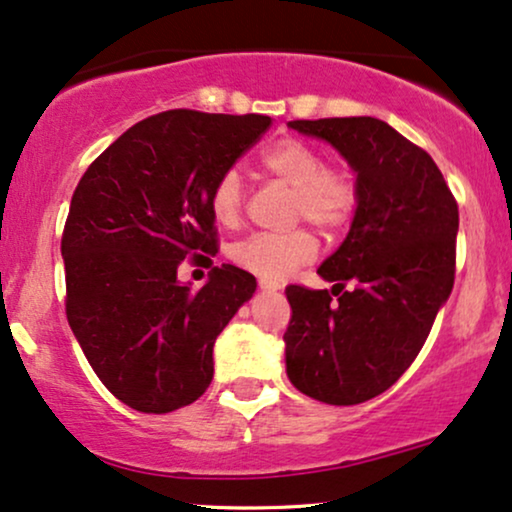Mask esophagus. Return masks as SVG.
Returning <instances> with one entry per match:
<instances>
[{
  "label": "esophagus",
  "instance_id": "34e87169",
  "mask_svg": "<svg viewBox=\"0 0 512 512\" xmlns=\"http://www.w3.org/2000/svg\"><path fill=\"white\" fill-rule=\"evenodd\" d=\"M260 288L262 290H278V283H274V281H269V278H260Z\"/></svg>",
  "mask_w": 512,
  "mask_h": 512
}]
</instances>
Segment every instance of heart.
<instances>
[{"mask_svg":"<svg viewBox=\"0 0 512 512\" xmlns=\"http://www.w3.org/2000/svg\"><path fill=\"white\" fill-rule=\"evenodd\" d=\"M267 177L290 186V222H312L323 234H338L352 222L361 203V186L354 167L326 163L323 151L312 141L283 137L260 153ZM245 210V189L234 167L224 170L210 189V212L219 226L234 229ZM316 238L304 226L271 234L260 231L231 245V262L255 276L278 281L295 267L316 257Z\"/></svg>","mask_w":512,"mask_h":512,"instance_id":"1","label":"heart"}]
</instances>
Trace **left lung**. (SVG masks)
<instances>
[{
  "label": "left lung",
  "instance_id": "1",
  "mask_svg": "<svg viewBox=\"0 0 512 512\" xmlns=\"http://www.w3.org/2000/svg\"><path fill=\"white\" fill-rule=\"evenodd\" d=\"M290 127L345 155L361 203L347 238L319 267L333 288H286V371L316 401L361 404L413 364L454 288L458 203L428 151L383 120H293Z\"/></svg>",
  "mask_w": 512,
  "mask_h": 512
}]
</instances>
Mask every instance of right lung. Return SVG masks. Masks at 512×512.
<instances>
[{"instance_id":"obj_1","label":"right lung","mask_w":512,"mask_h":512,"mask_svg":"<svg viewBox=\"0 0 512 512\" xmlns=\"http://www.w3.org/2000/svg\"><path fill=\"white\" fill-rule=\"evenodd\" d=\"M269 127L257 113L163 111L77 184L61 238L66 316L101 383L134 411L170 413L208 390L217 335L255 293V276L234 264L213 267L200 291L181 287L176 269L212 266V184Z\"/></svg>"}]
</instances>
